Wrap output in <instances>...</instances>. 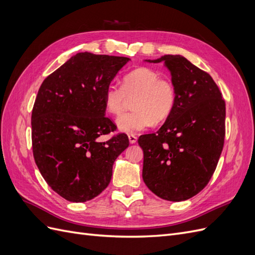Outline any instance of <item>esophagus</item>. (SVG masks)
Returning a JSON list of instances; mask_svg holds the SVG:
<instances>
[{
    "instance_id": "34e87169",
    "label": "esophagus",
    "mask_w": 255,
    "mask_h": 255,
    "mask_svg": "<svg viewBox=\"0 0 255 255\" xmlns=\"http://www.w3.org/2000/svg\"><path fill=\"white\" fill-rule=\"evenodd\" d=\"M128 140H129V143H135L137 141V136L134 134L128 135Z\"/></svg>"
}]
</instances>
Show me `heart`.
Returning a JSON list of instances; mask_svg holds the SVG:
<instances>
[{
    "label": "heart",
    "instance_id": "obj_1",
    "mask_svg": "<svg viewBox=\"0 0 255 255\" xmlns=\"http://www.w3.org/2000/svg\"><path fill=\"white\" fill-rule=\"evenodd\" d=\"M129 100L134 111L120 117L117 127L123 133L135 134L170 117L176 94L171 81L160 78L152 68L138 67L123 76L121 86L111 84L104 94L105 109L116 117L125 112Z\"/></svg>",
    "mask_w": 255,
    "mask_h": 255
}]
</instances>
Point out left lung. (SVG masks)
<instances>
[{"label": "left lung", "mask_w": 255, "mask_h": 255, "mask_svg": "<svg viewBox=\"0 0 255 255\" xmlns=\"http://www.w3.org/2000/svg\"><path fill=\"white\" fill-rule=\"evenodd\" d=\"M146 61L171 73L175 107L156 133L141 135L142 179L157 197L180 202L201 191L217 167L226 135V102L207 72L181 55Z\"/></svg>", "instance_id": "left-lung-1"}]
</instances>
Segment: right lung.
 <instances>
[{
	"label": "right lung",
	"instance_id": "add662e5",
	"mask_svg": "<svg viewBox=\"0 0 255 255\" xmlns=\"http://www.w3.org/2000/svg\"><path fill=\"white\" fill-rule=\"evenodd\" d=\"M129 58L84 52L45 79L32 112L35 163L49 186L70 202H86L109 186L113 165L128 146L105 117L104 94Z\"/></svg>",
	"mask_w": 255,
	"mask_h": 255
}]
</instances>
